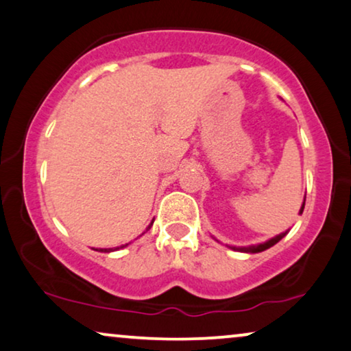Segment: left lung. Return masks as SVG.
<instances>
[{"label":"left lung","instance_id":"8db88e82","mask_svg":"<svg viewBox=\"0 0 351 351\" xmlns=\"http://www.w3.org/2000/svg\"><path fill=\"white\" fill-rule=\"evenodd\" d=\"M303 208H305V202H303L302 208H300V213L303 212ZM287 232H282V234H278L276 237H273V239L263 242V244H256V245H249V247H231L232 250H237V252H245V254H258V252H263L266 249H269V247H273L274 244H278L279 241L282 239L284 236H286Z\"/></svg>","mask_w":351,"mask_h":351}]
</instances>
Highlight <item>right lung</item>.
I'll return each instance as SVG.
<instances>
[{"label": "right lung", "instance_id": "add662e5", "mask_svg": "<svg viewBox=\"0 0 351 351\" xmlns=\"http://www.w3.org/2000/svg\"><path fill=\"white\" fill-rule=\"evenodd\" d=\"M151 226H152V223L149 224V228H151ZM149 228H147V230H149ZM121 247H125V245H121ZM114 250H119V247H115V249H99V252H114Z\"/></svg>", "mask_w": 351, "mask_h": 351}]
</instances>
